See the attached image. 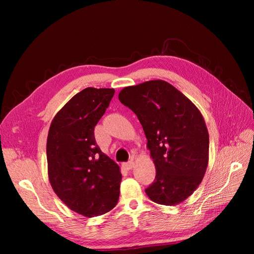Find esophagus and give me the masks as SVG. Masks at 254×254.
<instances>
[{
    "mask_svg": "<svg viewBox=\"0 0 254 254\" xmlns=\"http://www.w3.org/2000/svg\"><path fill=\"white\" fill-rule=\"evenodd\" d=\"M133 165H134V163L132 162V161H130V162H126V163L123 164V167H124L126 171H130V170H132Z\"/></svg>",
    "mask_w": 254,
    "mask_h": 254,
    "instance_id": "obj_1",
    "label": "esophagus"
}]
</instances>
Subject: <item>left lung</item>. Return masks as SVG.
<instances>
[{"instance_id":"left-lung-1","label":"left lung","mask_w":254,"mask_h":254,"mask_svg":"<svg viewBox=\"0 0 254 254\" xmlns=\"http://www.w3.org/2000/svg\"><path fill=\"white\" fill-rule=\"evenodd\" d=\"M119 99L136 114L156 166L146 194L159 204L184 201L201 183L209 163V132L201 112L161 79L126 87Z\"/></svg>"}]
</instances>
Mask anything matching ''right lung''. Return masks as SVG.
<instances>
[{
	"label": "right lung",
	"mask_w": 254,
	"mask_h": 254,
	"mask_svg": "<svg viewBox=\"0 0 254 254\" xmlns=\"http://www.w3.org/2000/svg\"><path fill=\"white\" fill-rule=\"evenodd\" d=\"M114 89L86 88L54 117L47 142L52 189L68 209L86 217L112 210L120 197V166L98 147L94 127Z\"/></svg>",
	"instance_id": "right-lung-1"
}]
</instances>
